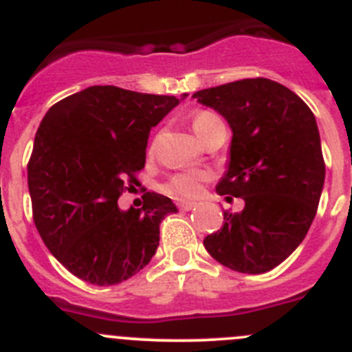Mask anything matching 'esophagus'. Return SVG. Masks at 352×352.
I'll use <instances>...</instances> for the list:
<instances>
[{
	"instance_id": "obj_1",
	"label": "esophagus",
	"mask_w": 352,
	"mask_h": 352,
	"mask_svg": "<svg viewBox=\"0 0 352 352\" xmlns=\"http://www.w3.org/2000/svg\"><path fill=\"white\" fill-rule=\"evenodd\" d=\"M178 206L182 210H192L193 207H197V202H186V200H183V202H179Z\"/></svg>"
}]
</instances>
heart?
I'll return each instance as SVG.
<instances>
[{"label":"heart","instance_id":"1","mask_svg":"<svg viewBox=\"0 0 352 352\" xmlns=\"http://www.w3.org/2000/svg\"><path fill=\"white\" fill-rule=\"evenodd\" d=\"M216 122H219L214 113L210 112H199L193 116L192 120V128L193 131L197 133V136H202L210 126H214ZM207 179V176L204 173H199V170H188V173L176 174L169 183V192L176 193L179 197H186V199H192V197H197L200 192H202L204 182Z\"/></svg>","mask_w":352,"mask_h":352}]
</instances>
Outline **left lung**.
<instances>
[{
	"label": "left lung",
	"mask_w": 352,
	"mask_h": 352,
	"mask_svg": "<svg viewBox=\"0 0 352 352\" xmlns=\"http://www.w3.org/2000/svg\"><path fill=\"white\" fill-rule=\"evenodd\" d=\"M193 98L233 133L216 192L245 202L240 212H224L204 247L230 270L266 273L300 245L316 216L324 183L316 119L296 93L264 78L200 89Z\"/></svg>",
	"instance_id": "1"
}]
</instances>
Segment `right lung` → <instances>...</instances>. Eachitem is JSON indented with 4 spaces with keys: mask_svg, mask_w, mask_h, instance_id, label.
I'll return each instance as SVG.
<instances>
[{
    "mask_svg": "<svg viewBox=\"0 0 352 352\" xmlns=\"http://www.w3.org/2000/svg\"><path fill=\"white\" fill-rule=\"evenodd\" d=\"M185 98L89 86L43 117L28 166L32 212L45 245L74 276L116 285L152 261L160 221L178 207L153 192L142 209L122 210L117 200L145 166L150 129Z\"/></svg>",
    "mask_w": 352,
    "mask_h": 352,
    "instance_id": "1",
    "label": "right lung"
}]
</instances>
